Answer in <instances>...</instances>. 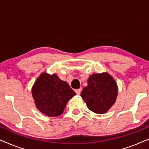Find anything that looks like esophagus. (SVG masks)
<instances>
[{"mask_svg": "<svg viewBox=\"0 0 149 149\" xmlns=\"http://www.w3.org/2000/svg\"><path fill=\"white\" fill-rule=\"evenodd\" d=\"M75 92L77 95H80L81 94V89H76L75 90Z\"/></svg>", "mask_w": 149, "mask_h": 149, "instance_id": "34e87169", "label": "esophagus"}]
</instances>
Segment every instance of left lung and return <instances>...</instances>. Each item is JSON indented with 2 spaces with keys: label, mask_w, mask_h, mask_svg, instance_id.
I'll list each match as a JSON object with an SVG mask.
<instances>
[{
  "label": "left lung",
  "mask_w": 149,
  "mask_h": 149,
  "mask_svg": "<svg viewBox=\"0 0 149 149\" xmlns=\"http://www.w3.org/2000/svg\"><path fill=\"white\" fill-rule=\"evenodd\" d=\"M118 87L115 79L107 72L93 74L87 80L81 96L93 113L104 114L115 104Z\"/></svg>",
  "instance_id": "8db88e82"
}]
</instances>
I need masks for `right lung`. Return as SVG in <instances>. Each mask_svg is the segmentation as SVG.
Returning <instances> with one entry per match:
<instances>
[{
	"label": "right lung",
	"instance_id": "1",
	"mask_svg": "<svg viewBox=\"0 0 149 149\" xmlns=\"http://www.w3.org/2000/svg\"><path fill=\"white\" fill-rule=\"evenodd\" d=\"M32 93L36 108L49 117L60 115L69 100L76 95L66 81L46 72L36 79Z\"/></svg>",
	"mask_w": 149,
	"mask_h": 149
}]
</instances>
